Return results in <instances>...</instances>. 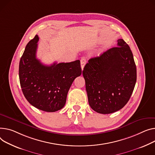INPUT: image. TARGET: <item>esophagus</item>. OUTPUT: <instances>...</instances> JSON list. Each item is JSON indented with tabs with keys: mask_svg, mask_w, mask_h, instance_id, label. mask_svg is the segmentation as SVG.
Segmentation results:
<instances>
[{
	"mask_svg": "<svg viewBox=\"0 0 155 155\" xmlns=\"http://www.w3.org/2000/svg\"><path fill=\"white\" fill-rule=\"evenodd\" d=\"M80 64H81V70H83L84 68V67L86 64V60L85 58H82L80 60Z\"/></svg>",
	"mask_w": 155,
	"mask_h": 155,
	"instance_id": "esophagus-1",
	"label": "esophagus"
}]
</instances>
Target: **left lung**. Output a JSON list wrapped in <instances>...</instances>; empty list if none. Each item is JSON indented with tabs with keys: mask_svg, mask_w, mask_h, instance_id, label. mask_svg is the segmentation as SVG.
Wrapping results in <instances>:
<instances>
[{
	"mask_svg": "<svg viewBox=\"0 0 155 155\" xmlns=\"http://www.w3.org/2000/svg\"><path fill=\"white\" fill-rule=\"evenodd\" d=\"M85 65L83 76L88 103L97 113L109 114L124 107L137 81V68L132 51L123 39Z\"/></svg>",
	"mask_w": 155,
	"mask_h": 155,
	"instance_id": "obj_1",
	"label": "left lung"
}]
</instances>
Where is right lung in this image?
<instances>
[{
  "label": "right lung",
  "instance_id": "1",
  "mask_svg": "<svg viewBox=\"0 0 155 155\" xmlns=\"http://www.w3.org/2000/svg\"><path fill=\"white\" fill-rule=\"evenodd\" d=\"M36 35L25 47L19 63V80L27 100L47 112L62 108L74 80L81 74L79 60L69 63L45 65L36 57L38 41Z\"/></svg>",
  "mask_w": 155,
  "mask_h": 155
}]
</instances>
